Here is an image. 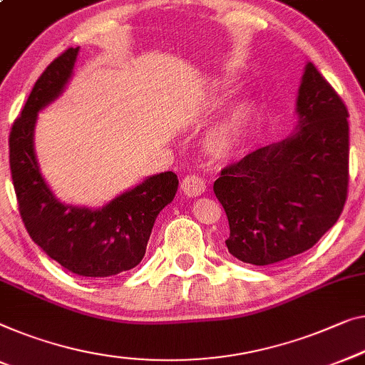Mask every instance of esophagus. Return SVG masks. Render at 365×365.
<instances>
[{
	"label": "esophagus",
	"instance_id": "1",
	"mask_svg": "<svg viewBox=\"0 0 365 365\" xmlns=\"http://www.w3.org/2000/svg\"><path fill=\"white\" fill-rule=\"evenodd\" d=\"M181 189L184 194L189 195V197H197V195L205 191V182L202 178L195 176V174H189V176L182 179Z\"/></svg>",
	"mask_w": 365,
	"mask_h": 365
}]
</instances>
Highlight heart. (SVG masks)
Wrapping results in <instances>:
<instances>
[{"mask_svg":"<svg viewBox=\"0 0 365 365\" xmlns=\"http://www.w3.org/2000/svg\"><path fill=\"white\" fill-rule=\"evenodd\" d=\"M230 87L227 78H214L209 86V95L220 98ZM257 118V107L250 98H240L230 103L212 125L205 130L204 150L214 160H229L244 146Z\"/></svg>","mask_w":365,"mask_h":365,"instance_id":"heart-1","label":"heart"}]
</instances>
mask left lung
Masks as SVG:
<instances>
[{
    "instance_id": "8db88e82",
    "label": "left lung",
    "mask_w": 365,
    "mask_h": 365,
    "mask_svg": "<svg viewBox=\"0 0 365 365\" xmlns=\"http://www.w3.org/2000/svg\"><path fill=\"white\" fill-rule=\"evenodd\" d=\"M297 115L292 135L248 153L214 182L229 219L225 245L250 265H272L309 250L344 209L349 113L311 62L301 77Z\"/></svg>"
}]
</instances>
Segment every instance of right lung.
Wrapping results in <instances>:
<instances>
[{
	"mask_svg": "<svg viewBox=\"0 0 365 365\" xmlns=\"http://www.w3.org/2000/svg\"><path fill=\"white\" fill-rule=\"evenodd\" d=\"M81 47L52 61L34 83L9 135V168L26 230L47 257L81 277L103 278L143 260L158 214L178 191L173 171L148 176L102 207H81L56 197L39 170L34 130L41 110L64 93Z\"/></svg>",
	"mask_w": 365,
	"mask_h": 365,
	"instance_id": "add662e5",
	"label": "right lung"
}]
</instances>
